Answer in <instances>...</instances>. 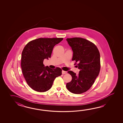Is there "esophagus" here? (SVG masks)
I'll list each match as a JSON object with an SVG mask.
<instances>
[{
	"label": "esophagus",
	"mask_w": 123,
	"mask_h": 123,
	"mask_svg": "<svg viewBox=\"0 0 123 123\" xmlns=\"http://www.w3.org/2000/svg\"><path fill=\"white\" fill-rule=\"evenodd\" d=\"M66 73H67V72H66L65 71H62V74H66Z\"/></svg>",
	"instance_id": "esophagus-1"
}]
</instances>
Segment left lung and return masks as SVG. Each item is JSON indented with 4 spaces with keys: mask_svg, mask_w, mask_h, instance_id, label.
Returning a JSON list of instances; mask_svg holds the SVG:
<instances>
[{
    "mask_svg": "<svg viewBox=\"0 0 123 123\" xmlns=\"http://www.w3.org/2000/svg\"><path fill=\"white\" fill-rule=\"evenodd\" d=\"M73 51L72 61L80 70L78 75L72 71H68L72 79L66 84L69 92L80 94L88 91L94 83L99 73L101 64L99 50L96 45L88 40L74 37L66 39Z\"/></svg>",
    "mask_w": 123,
    "mask_h": 123,
    "instance_id": "left-lung-1",
    "label": "left lung"
}]
</instances>
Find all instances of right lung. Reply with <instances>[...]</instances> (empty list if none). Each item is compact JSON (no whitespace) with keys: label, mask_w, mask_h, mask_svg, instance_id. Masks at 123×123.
Returning a JSON list of instances; mask_svg holds the SVG:
<instances>
[{"label":"right lung","mask_w":123,"mask_h":123,"mask_svg":"<svg viewBox=\"0 0 123 123\" xmlns=\"http://www.w3.org/2000/svg\"><path fill=\"white\" fill-rule=\"evenodd\" d=\"M63 38H40L29 42L24 48L21 58V67L27 84L37 92L48 91L57 77L62 74V69L45 67L44 59L50 58L55 45Z\"/></svg>","instance_id":"obj_1"}]
</instances>
